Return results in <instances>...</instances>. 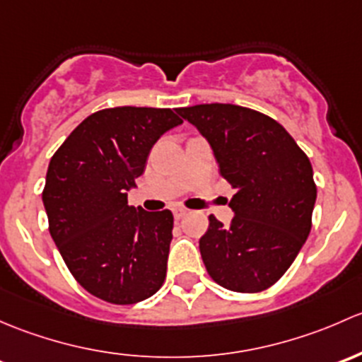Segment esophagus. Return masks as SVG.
I'll return each instance as SVG.
<instances>
[{
    "label": "esophagus",
    "instance_id": "esophagus-1",
    "mask_svg": "<svg viewBox=\"0 0 362 362\" xmlns=\"http://www.w3.org/2000/svg\"><path fill=\"white\" fill-rule=\"evenodd\" d=\"M173 212H174V218H176V219H182V218H185L186 212H188V211H186L185 207H176Z\"/></svg>",
    "mask_w": 362,
    "mask_h": 362
}]
</instances>
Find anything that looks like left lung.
Segmentation results:
<instances>
[{"instance_id": "1", "label": "left lung", "mask_w": 362, "mask_h": 362, "mask_svg": "<svg viewBox=\"0 0 362 362\" xmlns=\"http://www.w3.org/2000/svg\"><path fill=\"white\" fill-rule=\"evenodd\" d=\"M177 113L206 137L219 174L237 189L230 226L211 214L199 242L209 275L230 291H264L310 233L317 199L310 160L284 127L259 111L214 103Z\"/></svg>"}]
</instances>
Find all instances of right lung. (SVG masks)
I'll list each match as a JSON object with an SVG mask.
<instances>
[{
	"instance_id": "1",
	"label": "right lung",
	"mask_w": 362,
	"mask_h": 362,
	"mask_svg": "<svg viewBox=\"0 0 362 362\" xmlns=\"http://www.w3.org/2000/svg\"><path fill=\"white\" fill-rule=\"evenodd\" d=\"M182 120L169 107H107L85 118L47 170L48 230L81 288L132 305L162 288L174 218L127 202L163 132Z\"/></svg>"
}]
</instances>
